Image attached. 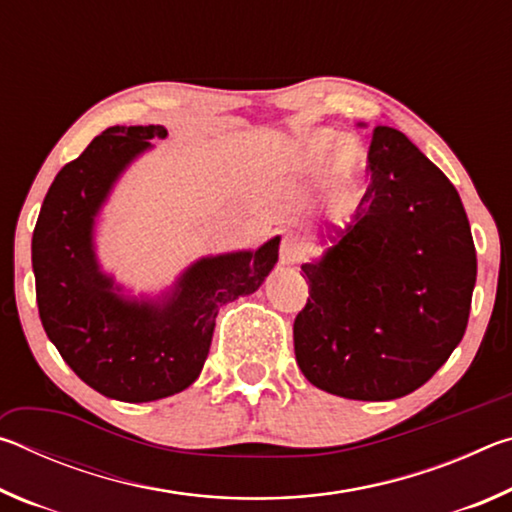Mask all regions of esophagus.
Returning <instances> with one entry per match:
<instances>
[{
  "label": "esophagus",
  "mask_w": 512,
  "mask_h": 512,
  "mask_svg": "<svg viewBox=\"0 0 512 512\" xmlns=\"http://www.w3.org/2000/svg\"><path fill=\"white\" fill-rule=\"evenodd\" d=\"M307 257V244L300 235H287L282 239L280 259L282 264H300Z\"/></svg>",
  "instance_id": "34e87169"
}]
</instances>
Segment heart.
<instances>
[{"instance_id":"1","label":"heart","mask_w":512,"mask_h":512,"mask_svg":"<svg viewBox=\"0 0 512 512\" xmlns=\"http://www.w3.org/2000/svg\"><path fill=\"white\" fill-rule=\"evenodd\" d=\"M334 144H336L334 133L311 131V133L300 137L296 151H293V162H296V167L305 169V171L320 169L325 164V160L329 158V153H332ZM359 155L361 153L354 144H350V142L341 144L334 153V171L339 173V176H350L354 167H357Z\"/></svg>"}]
</instances>
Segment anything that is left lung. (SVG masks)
I'll return each instance as SVG.
<instances>
[{"mask_svg":"<svg viewBox=\"0 0 512 512\" xmlns=\"http://www.w3.org/2000/svg\"><path fill=\"white\" fill-rule=\"evenodd\" d=\"M368 176L352 221L325 225L332 246L302 264L293 348L320 391L384 402L427 384L461 343L476 250L456 187L404 133H370Z\"/></svg>","mask_w":512,"mask_h":512,"instance_id":"1","label":"left lung"}]
</instances>
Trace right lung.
<instances>
[{
	"label": "right lung",
	"mask_w": 512,
	"mask_h": 512,
	"mask_svg": "<svg viewBox=\"0 0 512 512\" xmlns=\"http://www.w3.org/2000/svg\"><path fill=\"white\" fill-rule=\"evenodd\" d=\"M164 126H112L51 183L33 230L31 262L42 327L94 391L153 402L192 386L210 352L219 309L255 293L280 237L257 250L201 257L158 300L126 298L94 253V223L121 173Z\"/></svg>",
	"instance_id": "right-lung-1"
}]
</instances>
